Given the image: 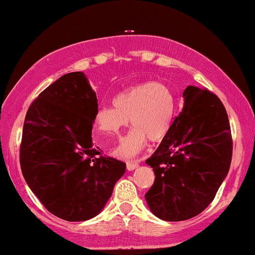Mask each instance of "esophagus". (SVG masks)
<instances>
[{
	"label": "esophagus",
	"mask_w": 255,
	"mask_h": 255,
	"mask_svg": "<svg viewBox=\"0 0 255 255\" xmlns=\"http://www.w3.org/2000/svg\"><path fill=\"white\" fill-rule=\"evenodd\" d=\"M137 166H139V163L137 162H127V170L128 171L134 170V169H136Z\"/></svg>",
	"instance_id": "34e87169"
}]
</instances>
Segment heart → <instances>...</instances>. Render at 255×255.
I'll return each mask as SVG.
<instances>
[{"mask_svg": "<svg viewBox=\"0 0 255 255\" xmlns=\"http://www.w3.org/2000/svg\"><path fill=\"white\" fill-rule=\"evenodd\" d=\"M114 108H97L93 124L102 136L118 135L130 125L133 129L120 141L114 153L124 159L139 154L147 140L162 141L170 130L175 115V96L164 83H142L122 91L113 99Z\"/></svg>", "mask_w": 255, "mask_h": 255, "instance_id": "obj_1", "label": "heart"}]
</instances>
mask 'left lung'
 <instances>
[{"label": "left lung", "mask_w": 255, "mask_h": 255, "mask_svg": "<svg viewBox=\"0 0 255 255\" xmlns=\"http://www.w3.org/2000/svg\"><path fill=\"white\" fill-rule=\"evenodd\" d=\"M182 96L180 115L146 159L156 175L146 203L156 217L168 222L195 217L211 204L233 156L229 119L221 99L197 86H187Z\"/></svg>", "instance_id": "left-lung-1"}]
</instances>
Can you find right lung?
Listing matches in <instances>:
<instances>
[{
	"mask_svg": "<svg viewBox=\"0 0 255 255\" xmlns=\"http://www.w3.org/2000/svg\"><path fill=\"white\" fill-rule=\"evenodd\" d=\"M97 108L89 79L73 72L46 87L26 114L22 175L46 210L64 221L96 217L126 171L124 162L99 156L92 146Z\"/></svg>",
	"mask_w": 255,
	"mask_h": 255,
	"instance_id": "1",
	"label": "right lung"
}]
</instances>
